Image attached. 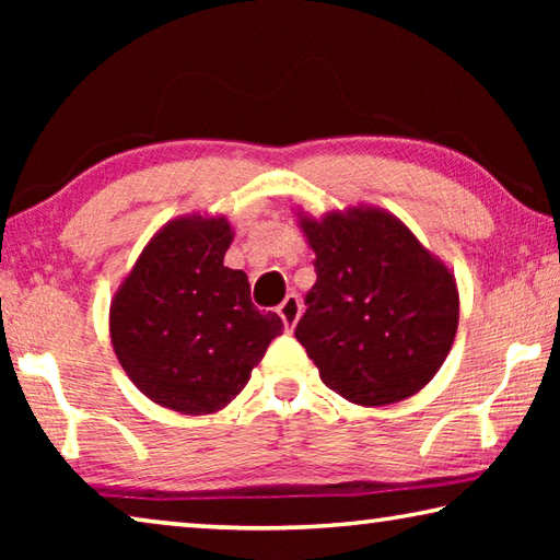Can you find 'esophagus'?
Returning <instances> with one entry per match:
<instances>
[{"label":"esophagus","mask_w":560,"mask_h":560,"mask_svg":"<svg viewBox=\"0 0 560 560\" xmlns=\"http://www.w3.org/2000/svg\"><path fill=\"white\" fill-rule=\"evenodd\" d=\"M279 316L283 320V328L287 330L296 328L299 318H301V299L296 296V293H289V296L283 299V303L279 306Z\"/></svg>","instance_id":"1"}]
</instances>
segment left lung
I'll return each instance as SVG.
<instances>
[{"label":"left lung","instance_id":"8db88e82","mask_svg":"<svg viewBox=\"0 0 560 560\" xmlns=\"http://www.w3.org/2000/svg\"><path fill=\"white\" fill-rule=\"evenodd\" d=\"M316 283L296 338L326 387L383 407L428 385L459 326L457 279L402 220L375 205L296 212Z\"/></svg>","mask_w":560,"mask_h":560}]
</instances>
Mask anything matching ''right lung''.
<instances>
[{"mask_svg":"<svg viewBox=\"0 0 560 560\" xmlns=\"http://www.w3.org/2000/svg\"><path fill=\"white\" fill-rule=\"evenodd\" d=\"M234 230L222 214H183L150 236L113 293L108 328L140 393L183 415L224 410L281 336L242 269L224 267Z\"/></svg>","mask_w":560,"mask_h":560,"instance_id":"right-lung-1","label":"right lung"}]
</instances>
